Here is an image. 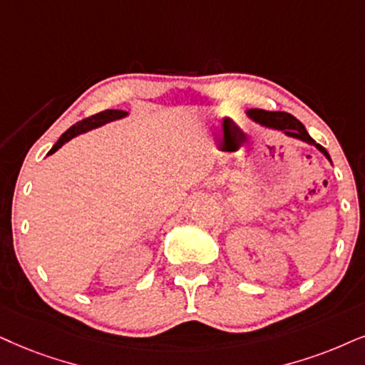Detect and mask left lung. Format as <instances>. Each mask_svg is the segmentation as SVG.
Masks as SVG:
<instances>
[{
	"instance_id": "obj_1",
	"label": "left lung",
	"mask_w": 365,
	"mask_h": 365,
	"mask_svg": "<svg viewBox=\"0 0 365 365\" xmlns=\"http://www.w3.org/2000/svg\"><path fill=\"white\" fill-rule=\"evenodd\" d=\"M246 114L252 119V121L261 124L262 128L281 131L284 136L293 138V140H299L310 146H315V148L331 163L329 151H327L322 145H318V143L308 135L307 128L303 126L297 118L292 116V114L283 113V110H274L273 113V110H264V109H247Z\"/></svg>"
}]
</instances>
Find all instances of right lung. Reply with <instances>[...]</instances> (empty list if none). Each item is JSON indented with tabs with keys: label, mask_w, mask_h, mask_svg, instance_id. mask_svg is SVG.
Segmentation results:
<instances>
[{
	"label": "right lung",
	"mask_w": 365,
	"mask_h": 365,
	"mask_svg": "<svg viewBox=\"0 0 365 365\" xmlns=\"http://www.w3.org/2000/svg\"><path fill=\"white\" fill-rule=\"evenodd\" d=\"M128 116H129L128 110H123V109H106V110H103V113L94 114V116H91V118H87V119H82V121H79L77 124H73L72 128H68L67 131L58 138V141L52 146V150L48 151V155H53L55 151H57L58 148H62V146L66 145V143L71 141L72 138H76V136H79V135H84V133H89V131H92V129L103 128V126H106V124L119 121V119H124V118H128Z\"/></svg>",
	"instance_id": "right-lung-1"
}]
</instances>
